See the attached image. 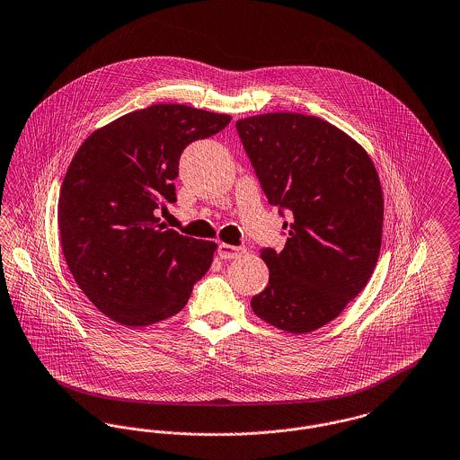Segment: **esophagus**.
<instances>
[{
  "label": "esophagus",
  "instance_id": "1",
  "mask_svg": "<svg viewBox=\"0 0 460 460\" xmlns=\"http://www.w3.org/2000/svg\"><path fill=\"white\" fill-rule=\"evenodd\" d=\"M246 252L244 246H233V244L220 243L218 244V255L220 259L231 261V259H238L240 255H243Z\"/></svg>",
  "mask_w": 460,
  "mask_h": 460
}]
</instances>
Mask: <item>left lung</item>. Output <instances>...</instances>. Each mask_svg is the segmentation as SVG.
<instances>
[{"mask_svg":"<svg viewBox=\"0 0 460 460\" xmlns=\"http://www.w3.org/2000/svg\"><path fill=\"white\" fill-rule=\"evenodd\" d=\"M236 130L268 201L288 216L285 248L259 250L270 285L252 309L279 330L313 332L344 311L377 266V170L351 137L316 116L261 114Z\"/></svg>","mask_w":460,"mask_h":460,"instance_id":"obj_1","label":"left lung"}]
</instances>
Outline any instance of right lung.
<instances>
[{"label":"right lung","mask_w":460,"mask_h":460,"mask_svg":"<svg viewBox=\"0 0 460 460\" xmlns=\"http://www.w3.org/2000/svg\"><path fill=\"white\" fill-rule=\"evenodd\" d=\"M231 121L181 104L134 111L93 132L67 168L58 229L67 268L92 304L118 323L177 314L212 266L214 242L164 229L182 151Z\"/></svg>","instance_id":"1"}]
</instances>
